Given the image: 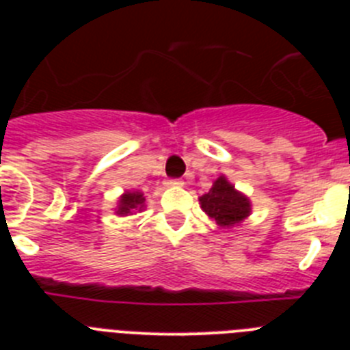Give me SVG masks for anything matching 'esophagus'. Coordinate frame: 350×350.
Instances as JSON below:
<instances>
[{"label": "esophagus", "mask_w": 350, "mask_h": 350, "mask_svg": "<svg viewBox=\"0 0 350 350\" xmlns=\"http://www.w3.org/2000/svg\"><path fill=\"white\" fill-rule=\"evenodd\" d=\"M166 184L168 185H184V180H182V178H170Z\"/></svg>", "instance_id": "1"}]
</instances>
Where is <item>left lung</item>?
I'll return each mask as SVG.
<instances>
[{
    "instance_id": "obj_1",
    "label": "left lung",
    "mask_w": 350,
    "mask_h": 350,
    "mask_svg": "<svg viewBox=\"0 0 350 350\" xmlns=\"http://www.w3.org/2000/svg\"><path fill=\"white\" fill-rule=\"evenodd\" d=\"M202 208L208 213V217L219 226H233L249 215L250 203L245 196L234 191V185L219 177L213 182L212 189L200 198Z\"/></svg>"
}]
</instances>
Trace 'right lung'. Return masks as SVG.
<instances>
[{
    "label": "right lung",
    "mask_w": 350,
    "mask_h": 350,
    "mask_svg": "<svg viewBox=\"0 0 350 350\" xmlns=\"http://www.w3.org/2000/svg\"><path fill=\"white\" fill-rule=\"evenodd\" d=\"M144 202L145 198L142 193H126L124 196L120 198V203H119V210H117V213H131V210L135 208H144Z\"/></svg>",
    "instance_id": "right-lung-1"
}]
</instances>
